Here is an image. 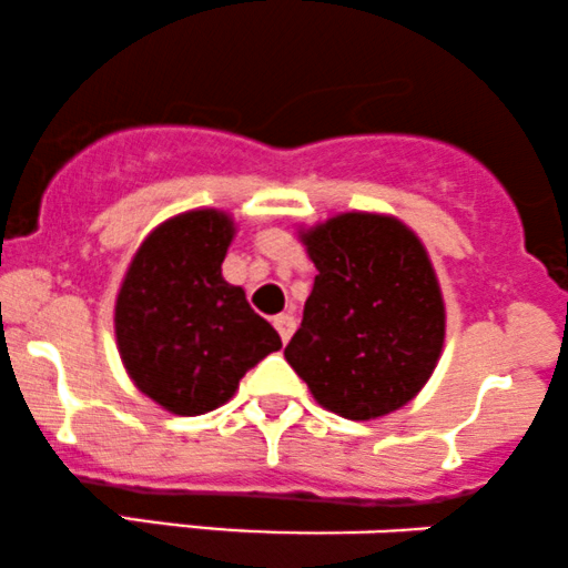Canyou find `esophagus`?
I'll list each match as a JSON object with an SVG mask.
<instances>
[{
  "mask_svg": "<svg viewBox=\"0 0 568 568\" xmlns=\"http://www.w3.org/2000/svg\"><path fill=\"white\" fill-rule=\"evenodd\" d=\"M272 323H275L277 334H280V338H283V342H288V338L293 336V331H296V321H293V315H288V312L277 315Z\"/></svg>",
  "mask_w": 568,
  "mask_h": 568,
  "instance_id": "1",
  "label": "esophagus"
}]
</instances>
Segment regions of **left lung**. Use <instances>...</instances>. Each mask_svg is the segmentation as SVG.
<instances>
[{"label": "left lung", "instance_id": "8db88e82", "mask_svg": "<svg viewBox=\"0 0 568 568\" xmlns=\"http://www.w3.org/2000/svg\"><path fill=\"white\" fill-rule=\"evenodd\" d=\"M302 237L317 277L285 361L338 416L363 422L406 406L446 336L425 245L376 213H342Z\"/></svg>", "mask_w": 568, "mask_h": 568}]
</instances>
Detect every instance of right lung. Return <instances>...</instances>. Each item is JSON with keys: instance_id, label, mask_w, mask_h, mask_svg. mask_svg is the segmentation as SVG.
Returning a JSON list of instances; mask_svg holds the SVG:
<instances>
[{"instance_id": "right-lung-1", "label": "right lung", "mask_w": 568, "mask_h": 568, "mask_svg": "<svg viewBox=\"0 0 568 568\" xmlns=\"http://www.w3.org/2000/svg\"><path fill=\"white\" fill-rule=\"evenodd\" d=\"M226 213H181L143 240L116 296L122 363L143 395L181 416L219 408L270 352L277 331L221 277Z\"/></svg>"}]
</instances>
